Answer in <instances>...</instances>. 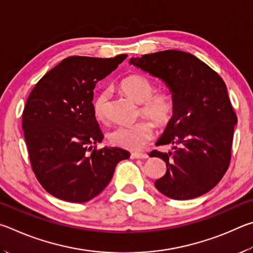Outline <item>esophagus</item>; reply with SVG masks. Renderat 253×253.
<instances>
[{
	"mask_svg": "<svg viewBox=\"0 0 253 253\" xmlns=\"http://www.w3.org/2000/svg\"><path fill=\"white\" fill-rule=\"evenodd\" d=\"M131 158H132V159H141V160H142V159H148L149 156H148L147 153L133 152V153H131Z\"/></svg>",
	"mask_w": 253,
	"mask_h": 253,
	"instance_id": "1",
	"label": "esophagus"
}]
</instances>
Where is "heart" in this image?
I'll use <instances>...</instances> for the list:
<instances>
[{
    "label": "heart",
    "mask_w": 253,
    "mask_h": 253,
    "mask_svg": "<svg viewBox=\"0 0 253 253\" xmlns=\"http://www.w3.org/2000/svg\"><path fill=\"white\" fill-rule=\"evenodd\" d=\"M121 90L131 100L141 104L140 111L158 126L170 122L174 112L173 97L168 91H154V84L148 78L132 74L121 81ZM93 112L97 120L106 115V94L100 93L93 102ZM153 138V126L148 121H140L132 126H120L109 133V140L115 147L139 150Z\"/></svg>",
    "instance_id": "b5f03b06"
}]
</instances>
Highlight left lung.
<instances>
[{"mask_svg":"<svg viewBox=\"0 0 253 253\" xmlns=\"http://www.w3.org/2000/svg\"><path fill=\"white\" fill-rule=\"evenodd\" d=\"M130 64L166 83L174 112L156 145L173 151H152L162 159L167 172L154 182L162 194L189 200L213 189L227 171L237 115L220 75L190 53L167 50L141 57Z\"/></svg>","mask_w":253,"mask_h":253,"instance_id":"left-lung-1","label":"left lung"}]
</instances>
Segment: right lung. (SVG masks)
Masks as SVG:
<instances>
[{
    "label": "right lung",
    "mask_w": 253,
    "mask_h": 253,
    "mask_svg": "<svg viewBox=\"0 0 253 253\" xmlns=\"http://www.w3.org/2000/svg\"><path fill=\"white\" fill-rule=\"evenodd\" d=\"M126 56L66 57L30 93L22 120L24 139L34 173L53 197L91 200L109 184L118 163L130 158L115 147L91 149L104 138L93 112V90Z\"/></svg>",
    "instance_id": "right-lung-1"
}]
</instances>
